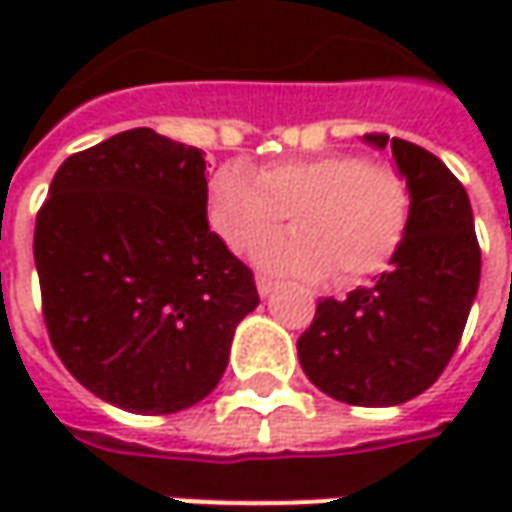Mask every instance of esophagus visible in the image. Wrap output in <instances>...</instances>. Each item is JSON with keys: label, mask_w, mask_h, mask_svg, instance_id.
I'll use <instances>...</instances> for the list:
<instances>
[{"label": "esophagus", "mask_w": 512, "mask_h": 512, "mask_svg": "<svg viewBox=\"0 0 512 512\" xmlns=\"http://www.w3.org/2000/svg\"><path fill=\"white\" fill-rule=\"evenodd\" d=\"M256 290H259V296H270V293L276 290V282L267 279V276H259V279H256Z\"/></svg>", "instance_id": "34e87169"}]
</instances>
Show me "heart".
Segmentation results:
<instances>
[{"label":"heart","mask_w":512,"mask_h":512,"mask_svg":"<svg viewBox=\"0 0 512 512\" xmlns=\"http://www.w3.org/2000/svg\"><path fill=\"white\" fill-rule=\"evenodd\" d=\"M210 225L230 250H256L270 273L356 285L393 262L410 222V187L402 170L359 153L282 159L259 170L242 162L219 168L207 187Z\"/></svg>","instance_id":"heart-1"}]
</instances>
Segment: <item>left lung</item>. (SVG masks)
Segmentation results:
<instances>
[{
	"label": "left lung",
	"instance_id": "left-lung-1",
	"mask_svg": "<svg viewBox=\"0 0 512 512\" xmlns=\"http://www.w3.org/2000/svg\"><path fill=\"white\" fill-rule=\"evenodd\" d=\"M393 150L410 187L407 233L376 285L325 299L299 336L307 379L330 399L393 407L442 376L462 339L479 290L482 250L462 182L439 156L404 139L367 133Z\"/></svg>",
	"mask_w": 512,
	"mask_h": 512
}]
</instances>
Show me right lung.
<instances>
[{"label": "right lung", "instance_id": "obj_1", "mask_svg": "<svg viewBox=\"0 0 512 512\" xmlns=\"http://www.w3.org/2000/svg\"><path fill=\"white\" fill-rule=\"evenodd\" d=\"M33 259L56 356L93 396L165 416L219 384L259 293L207 225L205 156L150 128L62 162Z\"/></svg>", "mask_w": 512, "mask_h": 512}]
</instances>
